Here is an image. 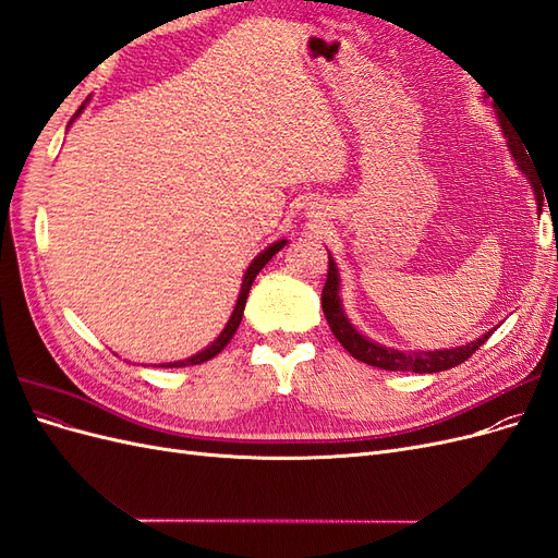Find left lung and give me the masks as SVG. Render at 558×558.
Segmentation results:
<instances>
[{
	"mask_svg": "<svg viewBox=\"0 0 558 558\" xmlns=\"http://www.w3.org/2000/svg\"><path fill=\"white\" fill-rule=\"evenodd\" d=\"M498 123L500 130L505 134V140H508V148L510 154L517 162V167L521 170V174H526L531 189L535 193V202H537V214L543 211V189H539V181L535 174V167L531 165V156H529V148L523 146V140L519 134L512 130V125H508L505 121L502 113H498ZM320 305H324V314L328 326L332 330V335L337 337V342H340L353 359L363 361L373 367H381V369H391V373H442V369L456 367L461 365L463 361H468L472 353H475L488 337H492L494 330L484 332L477 340H472L463 347H451V349H393V347H386L379 344L375 340H369L365 337L356 326L351 324L344 305H342V298H340V272H337V265L330 258L328 253V279L324 286V293H320Z\"/></svg>",
	"mask_w": 558,
	"mask_h": 558,
	"instance_id": "8db88e82",
	"label": "left lung"
}]
</instances>
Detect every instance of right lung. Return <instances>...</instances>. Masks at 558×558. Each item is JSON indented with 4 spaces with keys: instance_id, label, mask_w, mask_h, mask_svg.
Instances as JSON below:
<instances>
[{
    "instance_id": "add662e5",
    "label": "right lung",
    "mask_w": 558,
    "mask_h": 558,
    "mask_svg": "<svg viewBox=\"0 0 558 558\" xmlns=\"http://www.w3.org/2000/svg\"><path fill=\"white\" fill-rule=\"evenodd\" d=\"M90 102V99H86V102H83L81 107H78V111L74 113V118L70 121V125L76 121V118L83 113V109H86V105ZM66 125V128H70ZM286 242L289 240H279V242H275V244H269L267 248H263L256 258L251 260V265L246 267V272H244V279H242V289H240V298H238V305H234V310H232V314H230V318H228V324H226V328L221 330V335L216 337V340L209 344V347H205L202 351H197V353H193L191 359H183V361H174V363H160V367H185V365H199V363H207V361H211L214 356H218V353H221L226 347H228V342L232 340V335L238 332V328H240V324H242V316H244V307H246V298H248V291H251V283H253V279H256V275L260 272V269L272 260V256L277 251H281L283 246H286Z\"/></svg>"
}]
</instances>
